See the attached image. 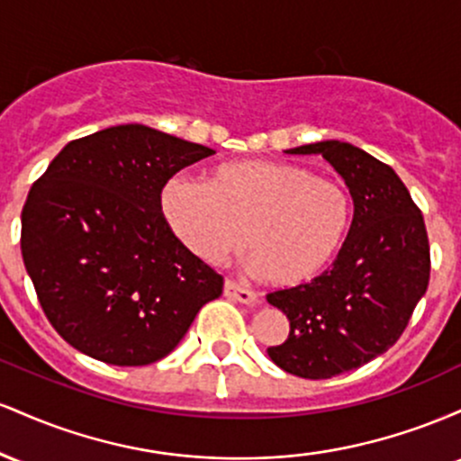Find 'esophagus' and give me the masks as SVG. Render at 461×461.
<instances>
[{
    "label": "esophagus",
    "instance_id": "esophagus-1",
    "mask_svg": "<svg viewBox=\"0 0 461 461\" xmlns=\"http://www.w3.org/2000/svg\"><path fill=\"white\" fill-rule=\"evenodd\" d=\"M223 293H225V297L234 299V301H238V303H245V305H251L258 301V294L253 293V290H249V288H245V285L231 282V279H225Z\"/></svg>",
    "mask_w": 461,
    "mask_h": 461
}]
</instances>
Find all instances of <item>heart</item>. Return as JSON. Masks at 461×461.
Instances as JSON below:
<instances>
[{
  "instance_id": "heart-1",
  "label": "heart",
  "mask_w": 461,
  "mask_h": 461,
  "mask_svg": "<svg viewBox=\"0 0 461 461\" xmlns=\"http://www.w3.org/2000/svg\"><path fill=\"white\" fill-rule=\"evenodd\" d=\"M160 205L179 242L205 262L240 249L247 234L253 273L282 288L330 271L353 227L351 193L293 162L223 164L205 184L176 176Z\"/></svg>"
}]
</instances>
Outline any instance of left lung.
<instances>
[{
  "instance_id": "8db88e82",
  "label": "left lung",
  "mask_w": 461,
  "mask_h": 461,
  "mask_svg": "<svg viewBox=\"0 0 461 461\" xmlns=\"http://www.w3.org/2000/svg\"><path fill=\"white\" fill-rule=\"evenodd\" d=\"M285 153H319L353 197V227L331 271L267 294L290 322L285 342L268 347L279 368L330 379L388 351L429 284V238L410 190L388 164L351 142L321 140Z\"/></svg>"
}]
</instances>
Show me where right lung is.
<instances>
[{"instance_id": "obj_1", "label": "right lung", "mask_w": 461, "mask_h": 461, "mask_svg": "<svg viewBox=\"0 0 461 461\" xmlns=\"http://www.w3.org/2000/svg\"><path fill=\"white\" fill-rule=\"evenodd\" d=\"M147 125L71 140L30 188L21 256L54 330L114 366L167 357L223 277L179 242L162 214L164 184L212 156Z\"/></svg>"}]
</instances>
